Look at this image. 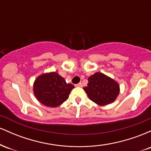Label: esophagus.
Listing matches in <instances>:
<instances>
[{
	"mask_svg": "<svg viewBox=\"0 0 151 151\" xmlns=\"http://www.w3.org/2000/svg\"><path fill=\"white\" fill-rule=\"evenodd\" d=\"M76 86H79V87H82L83 86V84H82V83H79V84H76L75 85Z\"/></svg>",
	"mask_w": 151,
	"mask_h": 151,
	"instance_id": "obj_1",
	"label": "esophagus"
}]
</instances>
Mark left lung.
Masks as SVG:
<instances>
[{
  "instance_id": "obj_1",
  "label": "left lung",
  "mask_w": 151,
  "mask_h": 151,
  "mask_svg": "<svg viewBox=\"0 0 151 151\" xmlns=\"http://www.w3.org/2000/svg\"><path fill=\"white\" fill-rule=\"evenodd\" d=\"M87 86L84 90L90 100L99 106L111 104L120 91L119 84L108 76L96 72L88 78Z\"/></svg>"
}]
</instances>
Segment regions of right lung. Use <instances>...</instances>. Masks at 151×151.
I'll list each match as a JSON object with an SVG mask.
<instances>
[{
  "mask_svg": "<svg viewBox=\"0 0 151 151\" xmlns=\"http://www.w3.org/2000/svg\"><path fill=\"white\" fill-rule=\"evenodd\" d=\"M74 88L67 84L65 79L57 72L42 74L36 78L33 91L37 99L43 105L57 107L69 98L70 91Z\"/></svg>",
  "mask_w": 151,
  "mask_h": 151,
  "instance_id": "obj_1",
  "label": "right lung"
}]
</instances>
